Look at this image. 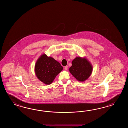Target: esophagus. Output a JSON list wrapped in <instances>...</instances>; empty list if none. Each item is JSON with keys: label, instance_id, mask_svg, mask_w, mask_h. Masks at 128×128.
Instances as JSON below:
<instances>
[{"label": "esophagus", "instance_id": "1", "mask_svg": "<svg viewBox=\"0 0 128 128\" xmlns=\"http://www.w3.org/2000/svg\"><path fill=\"white\" fill-rule=\"evenodd\" d=\"M68 66H66L64 67V69L65 70H68Z\"/></svg>", "mask_w": 128, "mask_h": 128}]
</instances>
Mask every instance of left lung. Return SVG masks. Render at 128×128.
Masks as SVG:
<instances>
[{
	"instance_id": "obj_1",
	"label": "left lung",
	"mask_w": 128,
	"mask_h": 128,
	"mask_svg": "<svg viewBox=\"0 0 128 128\" xmlns=\"http://www.w3.org/2000/svg\"><path fill=\"white\" fill-rule=\"evenodd\" d=\"M69 70L78 80L83 82L90 76L92 67L86 58L77 57L72 61Z\"/></svg>"
}]
</instances>
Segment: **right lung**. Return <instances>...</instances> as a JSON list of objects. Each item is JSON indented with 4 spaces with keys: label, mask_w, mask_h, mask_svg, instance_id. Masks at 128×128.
Returning <instances> with one entry per match:
<instances>
[{
    "label": "right lung",
    "mask_w": 128,
    "mask_h": 128,
    "mask_svg": "<svg viewBox=\"0 0 128 128\" xmlns=\"http://www.w3.org/2000/svg\"><path fill=\"white\" fill-rule=\"evenodd\" d=\"M63 67L56 60L46 54L42 55L35 66L36 76L45 84L52 83L56 76L63 70Z\"/></svg>",
    "instance_id": "obj_1"
}]
</instances>
